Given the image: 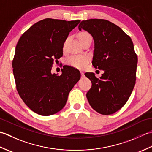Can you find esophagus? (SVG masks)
Here are the masks:
<instances>
[{
  "label": "esophagus",
  "instance_id": "obj_1",
  "mask_svg": "<svg viewBox=\"0 0 152 152\" xmlns=\"http://www.w3.org/2000/svg\"><path fill=\"white\" fill-rule=\"evenodd\" d=\"M80 74H81V75H82V77H83V76H84V73H83V72H80Z\"/></svg>",
  "mask_w": 152,
  "mask_h": 152
}]
</instances>
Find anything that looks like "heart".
Instances as JSON below:
<instances>
[{"label":"heart","mask_w":152,"mask_h":152,"mask_svg":"<svg viewBox=\"0 0 152 152\" xmlns=\"http://www.w3.org/2000/svg\"><path fill=\"white\" fill-rule=\"evenodd\" d=\"M91 36L88 33L83 32L80 34V38H84L86 37ZM89 61V58L86 55H72L67 59V64L77 69H82L85 68Z\"/></svg>","instance_id":"b5f03b06"}]
</instances>
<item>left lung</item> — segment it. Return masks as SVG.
I'll return each instance as SVG.
<instances>
[{"label": "left lung", "mask_w": 152, "mask_h": 152, "mask_svg": "<svg viewBox=\"0 0 152 152\" xmlns=\"http://www.w3.org/2000/svg\"><path fill=\"white\" fill-rule=\"evenodd\" d=\"M79 29L93 37L92 64L104 70L100 78L85 73L92 82L86 98L92 109L102 115H111L126 104L135 85L138 58L131 39L116 25L106 20L82 21Z\"/></svg>", "instance_id": "obj_1"}]
</instances>
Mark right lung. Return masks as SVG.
<instances>
[{"label": "right lung", "instance_id": "add662e5", "mask_svg": "<svg viewBox=\"0 0 152 152\" xmlns=\"http://www.w3.org/2000/svg\"><path fill=\"white\" fill-rule=\"evenodd\" d=\"M80 21L46 18L29 27L18 42L12 61L17 91L39 115L48 116L63 109L80 78L79 71L68 66L60 75L51 73L53 61L63 56L64 42Z\"/></svg>", "mask_w": 152, "mask_h": 152}]
</instances>
